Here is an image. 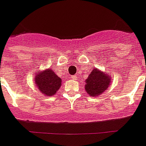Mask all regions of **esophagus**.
Returning <instances> with one entry per match:
<instances>
[{
	"instance_id": "obj_1",
	"label": "esophagus",
	"mask_w": 146,
	"mask_h": 146,
	"mask_svg": "<svg viewBox=\"0 0 146 146\" xmlns=\"http://www.w3.org/2000/svg\"><path fill=\"white\" fill-rule=\"evenodd\" d=\"M71 79H73V80H76V75L72 76H71Z\"/></svg>"
}]
</instances>
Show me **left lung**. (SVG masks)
Returning <instances> with one entry per match:
<instances>
[{"mask_svg":"<svg viewBox=\"0 0 146 146\" xmlns=\"http://www.w3.org/2000/svg\"><path fill=\"white\" fill-rule=\"evenodd\" d=\"M111 79L110 76L98 69H94L85 81V90L92 97H97L107 89Z\"/></svg>","mask_w":146,"mask_h":146,"instance_id":"left-lung-1","label":"left lung"}]
</instances>
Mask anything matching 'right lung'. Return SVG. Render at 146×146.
Segmentation results:
<instances>
[{"instance_id":"obj_1","label":"right lung","mask_w":146,"mask_h":146,"mask_svg":"<svg viewBox=\"0 0 146 146\" xmlns=\"http://www.w3.org/2000/svg\"><path fill=\"white\" fill-rule=\"evenodd\" d=\"M35 83L36 87L42 94L47 96H52L60 88L61 79L51 69L36 73Z\"/></svg>"}]
</instances>
